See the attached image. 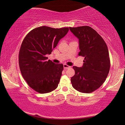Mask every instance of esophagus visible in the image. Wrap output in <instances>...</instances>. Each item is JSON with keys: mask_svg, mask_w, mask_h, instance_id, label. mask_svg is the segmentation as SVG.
<instances>
[{"mask_svg": "<svg viewBox=\"0 0 125 125\" xmlns=\"http://www.w3.org/2000/svg\"><path fill=\"white\" fill-rule=\"evenodd\" d=\"M71 68V66H68V65H66V64H64V69H68V68Z\"/></svg>", "mask_w": 125, "mask_h": 125, "instance_id": "34e87169", "label": "esophagus"}]
</instances>
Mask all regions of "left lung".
Here are the masks:
<instances>
[{
    "instance_id": "1",
    "label": "left lung",
    "mask_w": 125,
    "mask_h": 125,
    "mask_svg": "<svg viewBox=\"0 0 125 125\" xmlns=\"http://www.w3.org/2000/svg\"><path fill=\"white\" fill-rule=\"evenodd\" d=\"M79 40L78 55L84 57L82 67H73L75 74L71 78L72 86L77 91L92 93L105 82L110 67L108 48L105 41L89 26L69 27Z\"/></svg>"
}]
</instances>
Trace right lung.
<instances>
[{
  "label": "right lung",
  "mask_w": 125,
  "mask_h": 125,
  "mask_svg": "<svg viewBox=\"0 0 125 125\" xmlns=\"http://www.w3.org/2000/svg\"><path fill=\"white\" fill-rule=\"evenodd\" d=\"M68 31V27L42 26L31 31L24 39L19 54V64L24 79L36 92L47 93L57 88L64 66L50 60L47 61L46 55L51 53Z\"/></svg>",
  "instance_id": "obj_1"
}]
</instances>
